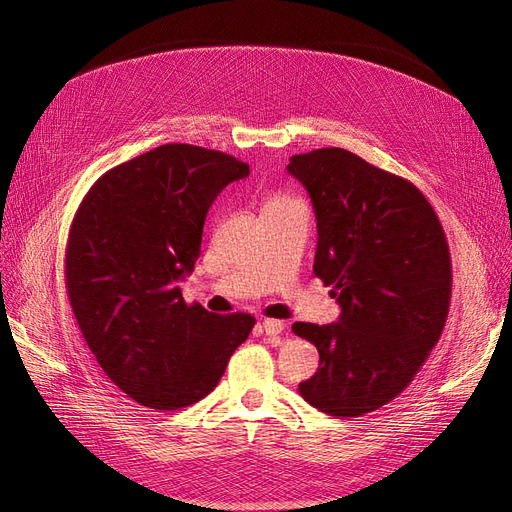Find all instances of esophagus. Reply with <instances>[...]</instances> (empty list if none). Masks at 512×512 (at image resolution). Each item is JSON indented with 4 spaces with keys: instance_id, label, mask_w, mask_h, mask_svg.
<instances>
[{
    "instance_id": "34e87169",
    "label": "esophagus",
    "mask_w": 512,
    "mask_h": 512,
    "mask_svg": "<svg viewBox=\"0 0 512 512\" xmlns=\"http://www.w3.org/2000/svg\"><path fill=\"white\" fill-rule=\"evenodd\" d=\"M263 330H265V334L267 336H280L282 332H284V321H280V319H263Z\"/></svg>"
}]
</instances>
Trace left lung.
<instances>
[{
	"instance_id": "obj_1",
	"label": "left lung",
	"mask_w": 512,
	"mask_h": 512,
	"mask_svg": "<svg viewBox=\"0 0 512 512\" xmlns=\"http://www.w3.org/2000/svg\"><path fill=\"white\" fill-rule=\"evenodd\" d=\"M288 172L313 201V272L342 307L336 324L292 326L319 351L299 392L321 413L359 417L405 390L440 340L452 292L448 240L413 182L351 151L292 155Z\"/></svg>"
}]
</instances>
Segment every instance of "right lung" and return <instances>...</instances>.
Here are the masks:
<instances>
[{
	"instance_id": "1",
	"label": "right lung",
	"mask_w": 512,
	"mask_h": 512,
	"mask_svg": "<svg viewBox=\"0 0 512 512\" xmlns=\"http://www.w3.org/2000/svg\"><path fill=\"white\" fill-rule=\"evenodd\" d=\"M249 164L168 143L107 170L78 205L66 245V292L97 363L124 394L157 411L205 398L255 326L249 313L186 305L176 282L201 253L205 215Z\"/></svg>"
}]
</instances>
